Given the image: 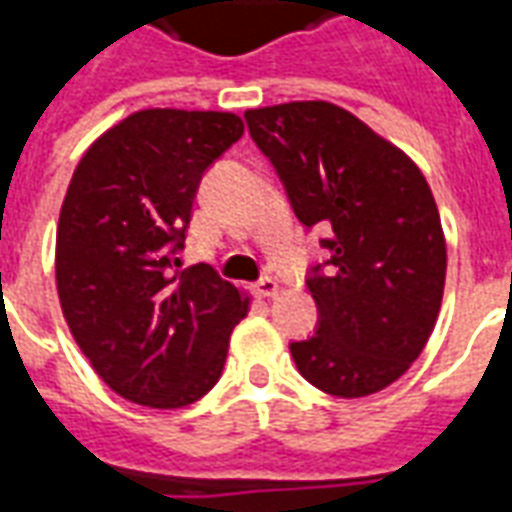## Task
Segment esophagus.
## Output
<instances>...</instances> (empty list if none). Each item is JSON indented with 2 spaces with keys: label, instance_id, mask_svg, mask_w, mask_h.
Listing matches in <instances>:
<instances>
[{
  "label": "esophagus",
  "instance_id": "obj_1",
  "mask_svg": "<svg viewBox=\"0 0 512 512\" xmlns=\"http://www.w3.org/2000/svg\"><path fill=\"white\" fill-rule=\"evenodd\" d=\"M255 293L260 299H268V296H277L279 293V282L274 277H260L255 282Z\"/></svg>",
  "mask_w": 512,
  "mask_h": 512
}]
</instances>
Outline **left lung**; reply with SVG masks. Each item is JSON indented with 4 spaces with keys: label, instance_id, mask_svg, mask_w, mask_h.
Masks as SVG:
<instances>
[{
    "label": "left lung",
    "instance_id": "8db88e82",
    "mask_svg": "<svg viewBox=\"0 0 512 512\" xmlns=\"http://www.w3.org/2000/svg\"><path fill=\"white\" fill-rule=\"evenodd\" d=\"M304 227H323L329 260L307 288L318 329L290 343L312 386L365 397L406 373L439 318L447 244L439 208L411 158L329 101L244 112Z\"/></svg>",
    "mask_w": 512,
    "mask_h": 512
}]
</instances>
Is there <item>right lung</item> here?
I'll return each mask as SVG.
<instances>
[{
	"instance_id": "right-lung-1",
	"label": "right lung",
	"mask_w": 512,
	"mask_h": 512,
	"mask_svg": "<svg viewBox=\"0 0 512 512\" xmlns=\"http://www.w3.org/2000/svg\"><path fill=\"white\" fill-rule=\"evenodd\" d=\"M244 134L233 112L142 109L87 147L57 224V293L73 340L131 403L180 408L222 376L249 296L178 266L202 172Z\"/></svg>"
}]
</instances>
